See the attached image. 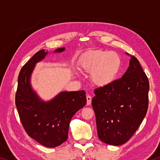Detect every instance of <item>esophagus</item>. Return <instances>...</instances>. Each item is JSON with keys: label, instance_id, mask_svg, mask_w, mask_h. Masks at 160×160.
I'll use <instances>...</instances> for the list:
<instances>
[{"label": "esophagus", "instance_id": "esophagus-1", "mask_svg": "<svg viewBox=\"0 0 160 160\" xmlns=\"http://www.w3.org/2000/svg\"><path fill=\"white\" fill-rule=\"evenodd\" d=\"M92 102V97L90 95L88 94L87 95V105H90Z\"/></svg>", "mask_w": 160, "mask_h": 160}]
</instances>
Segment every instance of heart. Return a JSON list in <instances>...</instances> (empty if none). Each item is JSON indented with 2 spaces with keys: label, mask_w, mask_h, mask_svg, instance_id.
<instances>
[{
  "label": "heart",
  "mask_w": 160,
  "mask_h": 160,
  "mask_svg": "<svg viewBox=\"0 0 160 160\" xmlns=\"http://www.w3.org/2000/svg\"><path fill=\"white\" fill-rule=\"evenodd\" d=\"M85 72L92 73L93 82L105 86L117 78L121 68V58L117 53L109 51H95L87 54L80 63Z\"/></svg>",
  "instance_id": "obj_1"
}]
</instances>
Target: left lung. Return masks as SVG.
I'll return each instance as SVG.
<instances>
[{"mask_svg":"<svg viewBox=\"0 0 160 160\" xmlns=\"http://www.w3.org/2000/svg\"><path fill=\"white\" fill-rule=\"evenodd\" d=\"M131 56L120 79L94 90L92 105L98 138L107 144L121 145L138 128L148 108L149 81L138 59Z\"/></svg>","mask_w":160,"mask_h":160,"instance_id":"8db88e82","label":"left lung"}]
</instances>
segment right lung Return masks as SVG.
<instances>
[{
	"mask_svg": "<svg viewBox=\"0 0 160 160\" xmlns=\"http://www.w3.org/2000/svg\"><path fill=\"white\" fill-rule=\"evenodd\" d=\"M65 48L53 53H61ZM48 54L38 51L27 62L18 76L15 104L22 124L29 137L47 148H55L68 139L72 116L87 103L85 92H61L49 101H44L34 90L31 76L36 64Z\"/></svg>",
	"mask_w": 160,
	"mask_h": 160,
	"instance_id": "obj_1",
	"label": "right lung"
}]
</instances>
